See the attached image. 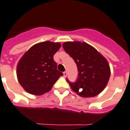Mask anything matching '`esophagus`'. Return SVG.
I'll use <instances>...</instances> for the list:
<instances>
[{"label": "esophagus", "mask_w": 130, "mask_h": 130, "mask_svg": "<svg viewBox=\"0 0 130 130\" xmlns=\"http://www.w3.org/2000/svg\"><path fill=\"white\" fill-rule=\"evenodd\" d=\"M67 71H64V72H63V76H64L65 77H67Z\"/></svg>", "instance_id": "34e87169"}]
</instances>
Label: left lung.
<instances>
[{
  "instance_id": "8db88e82",
  "label": "left lung",
  "mask_w": 130,
  "mask_h": 130,
  "mask_svg": "<svg viewBox=\"0 0 130 130\" xmlns=\"http://www.w3.org/2000/svg\"><path fill=\"white\" fill-rule=\"evenodd\" d=\"M63 47L74 60L79 71L75 82H70L67 79L72 90L83 98L100 94L110 77V68L106 59L85 42H65Z\"/></svg>"
}]
</instances>
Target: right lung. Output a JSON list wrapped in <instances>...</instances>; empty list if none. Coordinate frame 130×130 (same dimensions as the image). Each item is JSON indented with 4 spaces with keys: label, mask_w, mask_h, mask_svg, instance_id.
<instances>
[{
    "label": "right lung",
    "mask_w": 130,
    "mask_h": 130,
    "mask_svg": "<svg viewBox=\"0 0 130 130\" xmlns=\"http://www.w3.org/2000/svg\"><path fill=\"white\" fill-rule=\"evenodd\" d=\"M59 43L44 41L30 47L21 58L17 67L18 81L26 91L41 95L48 92L63 73L57 69L53 55Z\"/></svg>",
    "instance_id": "1"
}]
</instances>
